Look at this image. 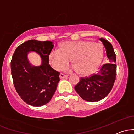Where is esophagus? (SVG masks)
<instances>
[{"mask_svg": "<svg viewBox=\"0 0 134 134\" xmlns=\"http://www.w3.org/2000/svg\"><path fill=\"white\" fill-rule=\"evenodd\" d=\"M67 77V75H65L62 73L60 74V79H64V78H66Z\"/></svg>", "mask_w": 134, "mask_h": 134, "instance_id": "1", "label": "esophagus"}]
</instances>
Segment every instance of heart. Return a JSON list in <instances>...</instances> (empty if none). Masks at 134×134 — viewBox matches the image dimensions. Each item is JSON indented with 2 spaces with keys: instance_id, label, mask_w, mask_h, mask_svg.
I'll return each instance as SVG.
<instances>
[{
  "instance_id": "1",
  "label": "heart",
  "mask_w": 134,
  "mask_h": 134,
  "mask_svg": "<svg viewBox=\"0 0 134 134\" xmlns=\"http://www.w3.org/2000/svg\"><path fill=\"white\" fill-rule=\"evenodd\" d=\"M103 49L101 44L88 41H67L61 48H54L50 54L53 67L60 70L71 58L74 65L64 68V71L77 70L80 74L87 75L94 71L102 60Z\"/></svg>"
}]
</instances>
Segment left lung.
<instances>
[{"instance_id":"8db88e82","label":"left lung","mask_w":134,"mask_h":134,"mask_svg":"<svg viewBox=\"0 0 134 134\" xmlns=\"http://www.w3.org/2000/svg\"><path fill=\"white\" fill-rule=\"evenodd\" d=\"M103 44L108 63L101 66L100 70L86 77L80 78L75 90L83 99L90 102L100 101L111 91L116 74V55L112 44L104 38H99Z\"/></svg>"}]
</instances>
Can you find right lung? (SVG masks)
<instances>
[{
	"label": "right lung",
	"mask_w": 134,
	"mask_h": 134,
	"mask_svg": "<svg viewBox=\"0 0 134 134\" xmlns=\"http://www.w3.org/2000/svg\"><path fill=\"white\" fill-rule=\"evenodd\" d=\"M54 44L50 41L30 40L17 47L10 68L17 93L24 102L33 107H41L51 100L60 81V73L49 64V55ZM30 51L42 58L40 66H33L27 55Z\"/></svg>",
	"instance_id": "right-lung-1"
}]
</instances>
